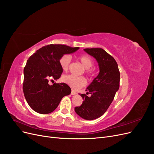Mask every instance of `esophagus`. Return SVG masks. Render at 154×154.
<instances>
[{
	"label": "esophagus",
	"instance_id": "obj_1",
	"mask_svg": "<svg viewBox=\"0 0 154 154\" xmlns=\"http://www.w3.org/2000/svg\"><path fill=\"white\" fill-rule=\"evenodd\" d=\"M75 94H76V92L75 91H71V95H75Z\"/></svg>",
	"mask_w": 154,
	"mask_h": 154
}]
</instances>
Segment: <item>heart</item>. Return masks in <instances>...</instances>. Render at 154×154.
I'll return each mask as SVG.
<instances>
[{
	"label": "heart",
	"instance_id": "obj_1",
	"mask_svg": "<svg viewBox=\"0 0 154 154\" xmlns=\"http://www.w3.org/2000/svg\"><path fill=\"white\" fill-rule=\"evenodd\" d=\"M83 66L86 69V73L89 76L94 75V72L90 68L92 67L94 62L93 60L88 56H81L79 58ZM71 60V57L69 54H63L60 59V65L63 71H66L69 69L70 62ZM63 82L67 85L71 87L74 90H78L86 85L85 79L82 76H75L71 74L65 75L62 78Z\"/></svg>",
	"mask_w": 154,
	"mask_h": 154
}]
</instances>
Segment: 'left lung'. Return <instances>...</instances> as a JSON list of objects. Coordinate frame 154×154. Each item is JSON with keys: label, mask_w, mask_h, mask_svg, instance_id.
<instances>
[{"label": "left lung", "mask_w": 154, "mask_h": 154, "mask_svg": "<svg viewBox=\"0 0 154 154\" xmlns=\"http://www.w3.org/2000/svg\"><path fill=\"white\" fill-rule=\"evenodd\" d=\"M84 51L96 60L100 72L86 88V94H80L83 101L74 110L83 119L93 120L101 117L112 102L119 88L120 73L115 59L104 49L87 48Z\"/></svg>", "instance_id": "8db88e82"}]
</instances>
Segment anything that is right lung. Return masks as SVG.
Returning <instances> with one entry per match:
<instances>
[{
	"mask_svg": "<svg viewBox=\"0 0 154 154\" xmlns=\"http://www.w3.org/2000/svg\"><path fill=\"white\" fill-rule=\"evenodd\" d=\"M78 49L79 48L50 44L37 50L27 60L24 69L23 91L32 110L40 114H49L57 108L63 97L71 94V88L66 83L49 85V80H57L61 76L63 69L60 65V58Z\"/></svg>",
	"mask_w": 154,
	"mask_h": 154,
	"instance_id": "right-lung-1",
	"label": "right lung"
}]
</instances>
